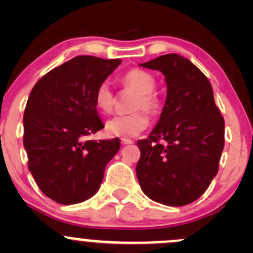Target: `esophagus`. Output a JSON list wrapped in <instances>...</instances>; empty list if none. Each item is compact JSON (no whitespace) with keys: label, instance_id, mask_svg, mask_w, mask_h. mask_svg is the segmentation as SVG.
I'll list each match as a JSON object with an SVG mask.
<instances>
[{"label":"esophagus","instance_id":"obj_1","mask_svg":"<svg viewBox=\"0 0 253 253\" xmlns=\"http://www.w3.org/2000/svg\"><path fill=\"white\" fill-rule=\"evenodd\" d=\"M121 143H122V144H132L133 141H132V139H128V138H122Z\"/></svg>","mask_w":253,"mask_h":253}]
</instances>
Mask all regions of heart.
I'll return each mask as SVG.
<instances>
[{
	"instance_id": "heart-1",
	"label": "heart",
	"mask_w": 253,
	"mask_h": 253,
	"mask_svg": "<svg viewBox=\"0 0 253 253\" xmlns=\"http://www.w3.org/2000/svg\"><path fill=\"white\" fill-rule=\"evenodd\" d=\"M121 83L126 88H131L137 91L132 103V110H137L127 115H119L109 120L105 125V131L109 136L129 138L136 137L144 131L149 125V116L145 111H138V108H145L150 114L158 112L160 108V100L155 89V79L150 73L138 68H133L125 73L121 77ZM95 106L104 114H109L114 108L115 98L108 82L99 84L95 90Z\"/></svg>"
}]
</instances>
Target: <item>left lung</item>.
<instances>
[{
  "instance_id": "8db88e82",
  "label": "left lung",
  "mask_w": 253,
  "mask_h": 253,
  "mask_svg": "<svg viewBox=\"0 0 253 253\" xmlns=\"http://www.w3.org/2000/svg\"><path fill=\"white\" fill-rule=\"evenodd\" d=\"M141 66L160 71L168 91L159 122L147 139L137 142V178L150 200L186 206L205 193L218 172L224 119L211 82L190 60L168 53Z\"/></svg>"
}]
</instances>
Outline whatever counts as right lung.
I'll return each mask as SVG.
<instances>
[{
	"instance_id": "1",
	"label": "right lung",
	"mask_w": 253,
	"mask_h": 253,
	"mask_svg": "<svg viewBox=\"0 0 253 253\" xmlns=\"http://www.w3.org/2000/svg\"><path fill=\"white\" fill-rule=\"evenodd\" d=\"M120 63L119 58L77 56L51 70L30 91L23 117L28 168L55 202L76 205L93 197L119 152V138L85 137L104 128L94 96Z\"/></svg>"
}]
</instances>
